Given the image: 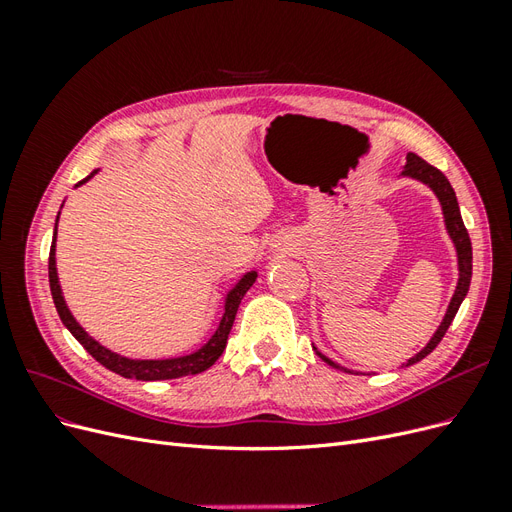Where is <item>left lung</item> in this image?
Instances as JSON below:
<instances>
[{"instance_id": "8db88e82", "label": "left lung", "mask_w": 512, "mask_h": 512, "mask_svg": "<svg viewBox=\"0 0 512 512\" xmlns=\"http://www.w3.org/2000/svg\"><path fill=\"white\" fill-rule=\"evenodd\" d=\"M401 177H410L414 181H421L423 185H427V188L433 194H436L438 203L442 207L446 232H448V237H451V241L455 245L457 269H459V280H457L455 294H453L451 303H448V309H446V314H444V318L440 322L438 331L433 333V337L429 339V344L421 352H416L412 359H408L406 363H401V367H410V365H414L418 361H423L425 356L442 342V337L448 331V327H451V322H453V318L457 314L459 305L463 303V299H466V294L470 290V280H472V243H470V237H468V230H466V226H463V220H461V211H459V203H457V196H455L453 185L448 183V179L440 173L436 166L427 164L423 158H418L416 153H408V156H406V166H404V170H401ZM314 350H316V354L320 356L324 363H329L335 369H342V371H346V374H354L352 369H346V367H342L339 363L331 361L329 356H324L318 348H314ZM356 374H359V371H356Z\"/></svg>"}]
</instances>
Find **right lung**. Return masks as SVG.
Instances as JSON below:
<instances>
[{
  "label": "right lung",
  "instance_id": "add662e5",
  "mask_svg": "<svg viewBox=\"0 0 512 512\" xmlns=\"http://www.w3.org/2000/svg\"><path fill=\"white\" fill-rule=\"evenodd\" d=\"M100 168L91 170V175H87L83 181L76 183L79 185L87 183L91 177L98 173ZM61 213V211H59ZM59 213L55 220V230H53V243H51V254H49V284H51V294H53V303L57 307V314L64 322V327L74 335L76 342H79L94 359L104 365L106 369L115 371V374L123 376V378H136L143 382H153V380H173V378H183V376H194L200 374V371L209 369L215 361L220 359L226 342H228V333L232 329V322H235L237 309L241 299L245 297V292L250 290L256 282L258 273L256 271H247L243 273L239 280L232 284V288L224 294V312L220 318L218 329L209 337V342L200 346L198 350L183 354V356H170V359H130V356H123L113 352L111 348L102 346L98 339L91 337L76 318L72 316L70 307L64 299V292H61L59 286V275H57V260H55V243H57V222H59Z\"/></svg>",
  "mask_w": 512,
  "mask_h": 512
}]
</instances>
